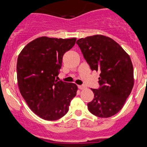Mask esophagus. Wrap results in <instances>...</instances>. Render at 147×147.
<instances>
[{
	"mask_svg": "<svg viewBox=\"0 0 147 147\" xmlns=\"http://www.w3.org/2000/svg\"><path fill=\"white\" fill-rule=\"evenodd\" d=\"M78 88H80V90H83L86 88V86H85L84 85H80V86H78Z\"/></svg>",
	"mask_w": 147,
	"mask_h": 147,
	"instance_id": "esophagus-1",
	"label": "esophagus"
}]
</instances>
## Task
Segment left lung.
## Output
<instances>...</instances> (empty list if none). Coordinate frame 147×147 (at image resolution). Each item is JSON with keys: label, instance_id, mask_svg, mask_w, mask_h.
Masks as SVG:
<instances>
[{"label": "left lung", "instance_id": "1", "mask_svg": "<svg viewBox=\"0 0 147 147\" xmlns=\"http://www.w3.org/2000/svg\"><path fill=\"white\" fill-rule=\"evenodd\" d=\"M92 70L99 71L98 89H93L94 98L88 103L89 112L108 118L123 107L134 86L133 66L130 56L109 37L95 35L77 41Z\"/></svg>", "mask_w": 147, "mask_h": 147}]
</instances>
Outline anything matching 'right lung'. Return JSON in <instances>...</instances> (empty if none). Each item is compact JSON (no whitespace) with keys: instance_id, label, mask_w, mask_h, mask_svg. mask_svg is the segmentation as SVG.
I'll use <instances>...</instances> for the list:
<instances>
[{"instance_id":"1","label":"right lung","mask_w":147,"mask_h":147,"mask_svg":"<svg viewBox=\"0 0 147 147\" xmlns=\"http://www.w3.org/2000/svg\"><path fill=\"white\" fill-rule=\"evenodd\" d=\"M76 38L43 36L24 47L17 59L19 91L29 108L47 121L62 118L77 95L74 83L58 81L63 56L74 46Z\"/></svg>"}]
</instances>
